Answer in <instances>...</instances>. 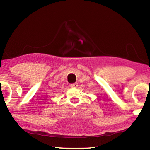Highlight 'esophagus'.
<instances>
[{
  "mask_svg": "<svg viewBox=\"0 0 150 150\" xmlns=\"http://www.w3.org/2000/svg\"><path fill=\"white\" fill-rule=\"evenodd\" d=\"M78 86V84L76 83H73V84H70V87L72 88H76Z\"/></svg>",
  "mask_w": 150,
  "mask_h": 150,
  "instance_id": "esophagus-1",
  "label": "esophagus"
}]
</instances>
